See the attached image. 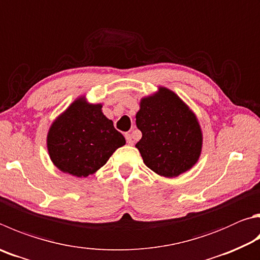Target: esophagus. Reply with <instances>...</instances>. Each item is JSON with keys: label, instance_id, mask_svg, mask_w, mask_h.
I'll list each match as a JSON object with an SVG mask.
<instances>
[{"label": "esophagus", "instance_id": "esophagus-1", "mask_svg": "<svg viewBox=\"0 0 260 260\" xmlns=\"http://www.w3.org/2000/svg\"><path fill=\"white\" fill-rule=\"evenodd\" d=\"M125 138H126L127 143H128L129 145L133 144V139H132V135H131L129 133H126V134H125Z\"/></svg>", "mask_w": 260, "mask_h": 260}]
</instances>
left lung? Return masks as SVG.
Masks as SVG:
<instances>
[{"mask_svg": "<svg viewBox=\"0 0 260 260\" xmlns=\"http://www.w3.org/2000/svg\"><path fill=\"white\" fill-rule=\"evenodd\" d=\"M136 126L142 139L135 144L143 162L164 177H177L194 166L202 150V131L190 107L165 86L140 100Z\"/></svg>", "mask_w": 260, "mask_h": 260, "instance_id": "1", "label": "left lung"}]
</instances>
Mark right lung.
<instances>
[{"label":"right lung","mask_w":260,"mask_h":260,"mask_svg":"<svg viewBox=\"0 0 260 260\" xmlns=\"http://www.w3.org/2000/svg\"><path fill=\"white\" fill-rule=\"evenodd\" d=\"M126 141L112 120L103 115L102 103L78 96L52 122L48 136L51 161L62 173L87 177L105 166Z\"/></svg>","instance_id":"obj_1"}]
</instances>
